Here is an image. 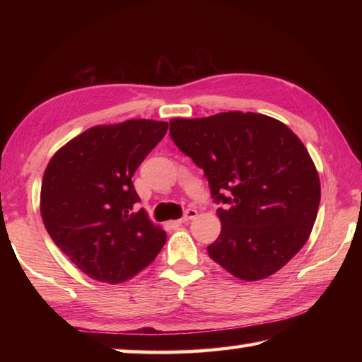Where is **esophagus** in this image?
Wrapping results in <instances>:
<instances>
[{
    "label": "esophagus",
    "mask_w": 362,
    "mask_h": 362,
    "mask_svg": "<svg viewBox=\"0 0 362 362\" xmlns=\"http://www.w3.org/2000/svg\"><path fill=\"white\" fill-rule=\"evenodd\" d=\"M197 216V211L194 210V209H188L187 211H185V214H183V218L179 221L180 224L182 222H188V221H191V219H194Z\"/></svg>",
    "instance_id": "34e87169"
}]
</instances>
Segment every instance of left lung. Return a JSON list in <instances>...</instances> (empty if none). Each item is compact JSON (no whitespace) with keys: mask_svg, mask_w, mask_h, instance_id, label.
<instances>
[{"mask_svg":"<svg viewBox=\"0 0 362 362\" xmlns=\"http://www.w3.org/2000/svg\"><path fill=\"white\" fill-rule=\"evenodd\" d=\"M169 135L204 169L219 206L221 233L210 258L241 280L281 269L308 241L320 204V180L303 143L283 122L227 112L174 118Z\"/></svg>","mask_w":362,"mask_h":362,"instance_id":"8db88e82","label":"left lung"}]
</instances>
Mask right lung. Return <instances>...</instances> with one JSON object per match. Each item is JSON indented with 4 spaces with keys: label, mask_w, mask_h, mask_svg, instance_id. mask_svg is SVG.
<instances>
[{
    "label": "right lung",
    "mask_w": 362,
    "mask_h": 362,
    "mask_svg": "<svg viewBox=\"0 0 362 362\" xmlns=\"http://www.w3.org/2000/svg\"><path fill=\"white\" fill-rule=\"evenodd\" d=\"M168 122L129 119L91 127L59 149L45 169L40 213L52 241L83 274L117 284L149 266L166 232L140 202L132 175Z\"/></svg>",
    "instance_id": "1"
}]
</instances>
